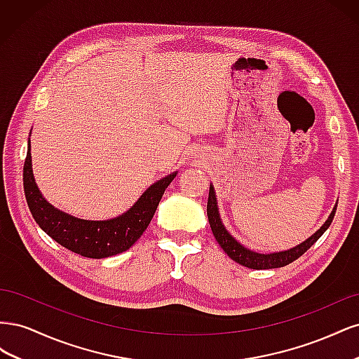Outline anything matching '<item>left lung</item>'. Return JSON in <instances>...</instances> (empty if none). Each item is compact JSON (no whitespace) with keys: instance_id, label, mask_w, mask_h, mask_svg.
<instances>
[{"instance_id":"8db88e82","label":"left lung","mask_w":359,"mask_h":359,"mask_svg":"<svg viewBox=\"0 0 359 359\" xmlns=\"http://www.w3.org/2000/svg\"><path fill=\"white\" fill-rule=\"evenodd\" d=\"M337 206H334V210L331 215L328 217V220L325 222V224L320 227V229L311 235L307 241L301 243L299 245L293 247L290 250H286V252H280V253H271V255H260L255 253L252 250H247L243 247L240 243H238L235 238L224 229V226L220 220L219 210H217V201H215V194H214V187L210 186V194H208V205H206V214H208V222L211 226V231L215 236L217 243L220 244V247L224 250V253L233 259L235 262H238L243 266L252 268V269H271V268H281L292 264L293 260H297L301 257L307 250L316 243L319 238L323 235V232L328 229L334 214H335Z\"/></svg>"}]
</instances>
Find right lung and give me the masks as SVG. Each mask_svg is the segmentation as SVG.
I'll return each instance as SVG.
<instances>
[{"instance_id":"obj_1","label":"right lung","mask_w":359,"mask_h":359,"mask_svg":"<svg viewBox=\"0 0 359 359\" xmlns=\"http://www.w3.org/2000/svg\"><path fill=\"white\" fill-rule=\"evenodd\" d=\"M29 144L24 165V191L28 208L36 223L52 240H55L70 252L85 257L103 259L123 253L132 247L148 227L157 210L163 193L172 180L177 177L173 172L151 186L140 199L126 214L106 222H90L76 219L46 202L39 191L31 169Z\"/></svg>"}]
</instances>
